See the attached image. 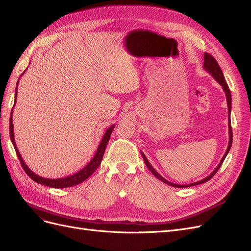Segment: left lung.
Listing matches in <instances>:
<instances>
[{"label":"left lung","mask_w":251,"mask_h":251,"mask_svg":"<svg viewBox=\"0 0 251 251\" xmlns=\"http://www.w3.org/2000/svg\"><path fill=\"white\" fill-rule=\"evenodd\" d=\"M203 69H205L207 72H209V73L211 74V75L215 78V80L222 87V89H224V91H225V93H226V102H227V113H228V140H229V141H228V146H227V149H226V151L224 157H222V159L220 160L219 164L216 166V169L208 176V177H206L205 179H202V180H201V181L194 182V183H191V184H188V185L175 184V183H172V182L168 181L166 179H164V178L162 177V176H160L158 173H157V172L155 171V169L151 165V163H150L149 161H148V159H147V157L145 156V154H144L143 152H141V153H142V156H143V159H144V161H145V163H146V165H147V168L150 170V172L155 176V177H156L157 179H159V180L162 181L163 183L168 184V185H170V186H173V187H177V188L190 187V186H194V185L202 184V183H205V182L209 181V180L213 177V176H214V175L217 173V171L219 170V168L221 166L222 162L225 161L226 157V155H227V153H228V151H229V149H230V147H231V143H233V132H231V126H230L231 95H230V91H229V89H228L227 83H226V78H225V76H224V73H222L221 68L219 67V65H218L217 61H216L214 58H213L211 54H209V53H207V52H205V54H203Z\"/></svg>","instance_id":"left-lung-1"}]
</instances>
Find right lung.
I'll use <instances>...</instances> for the list:
<instances>
[{"instance_id": "1", "label": "right lung", "mask_w": 251, "mask_h": 251, "mask_svg": "<svg viewBox=\"0 0 251 251\" xmlns=\"http://www.w3.org/2000/svg\"><path fill=\"white\" fill-rule=\"evenodd\" d=\"M25 71H26V69L24 71V73ZM24 73L22 74V75H24ZM18 81H20V79H18ZM18 81H17V86H18ZM17 86H16V89H15V102H16V97H17ZM15 102H14V105H15ZM14 105H13V107H14ZM12 115H13V108L11 110V115H10V125H9V131H10V140L12 142V145L14 147V149H15L16 155L18 157V159H20V162H21L22 166L24 168L25 174L29 176V177L33 181L39 183V184H42V185H45V186L52 187V188L72 187V186H75V185L80 184L81 182L87 180L90 177V176L97 170L98 166L100 165L101 160H102V157H103L104 152H105V148H106L107 143L109 141L110 134H111V132H113L114 128H115V125H111V126H109L106 129V131L104 132L103 137H102V140H101V142H100V144H99V146L97 148V151H96L94 157H93V158L91 159V161L85 166V168L81 169L79 172H77L75 174H73L71 176H68V177L58 178V179H49V178L40 177V176H38L37 174H35L34 172H32L29 168H27V165L24 161L20 151H18V149H17L16 144H15V140H14V133H13L14 129H13Z\"/></svg>"}]
</instances>
